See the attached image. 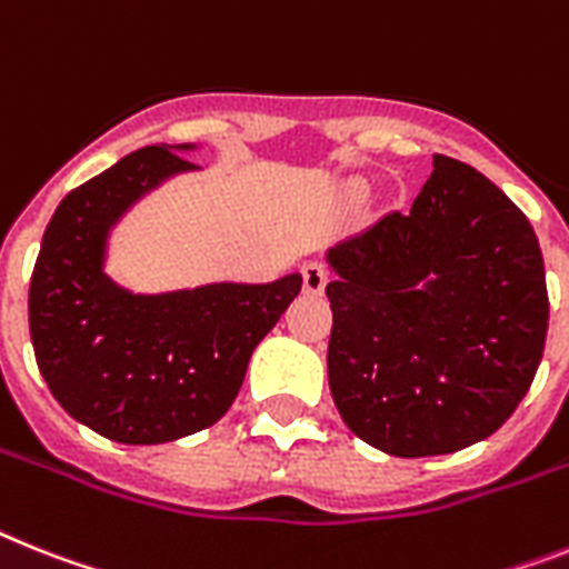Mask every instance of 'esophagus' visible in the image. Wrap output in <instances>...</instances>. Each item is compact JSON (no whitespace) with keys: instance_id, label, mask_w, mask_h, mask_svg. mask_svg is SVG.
<instances>
[{"instance_id":"1","label":"esophagus","mask_w":569,"mask_h":569,"mask_svg":"<svg viewBox=\"0 0 569 569\" xmlns=\"http://www.w3.org/2000/svg\"><path fill=\"white\" fill-rule=\"evenodd\" d=\"M327 283H329L327 266L318 260H309L307 266H303V289H307L309 295H321L323 289H327Z\"/></svg>"}]
</instances>
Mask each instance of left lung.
Here are the masks:
<instances>
[{
  "instance_id": "1",
  "label": "left lung",
  "mask_w": 569,
  "mask_h": 569,
  "mask_svg": "<svg viewBox=\"0 0 569 569\" xmlns=\"http://www.w3.org/2000/svg\"><path fill=\"white\" fill-rule=\"evenodd\" d=\"M327 370L358 439L433 457L495 433L527 396L550 321L538 237L475 167L433 156L410 211L327 251Z\"/></svg>"
}]
</instances>
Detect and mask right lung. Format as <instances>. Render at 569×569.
Masks as SVG:
<instances>
[{
	"label": "right lung",
	"mask_w": 569,
	"mask_h": 569,
	"mask_svg": "<svg viewBox=\"0 0 569 569\" xmlns=\"http://www.w3.org/2000/svg\"><path fill=\"white\" fill-rule=\"evenodd\" d=\"M152 144L71 190L42 233L28 292L42 379L69 417L127 446H159L219 422L248 358L300 292L274 283H208L136 295L103 271L109 231L161 181L199 170Z\"/></svg>",
	"instance_id": "add662e5"
}]
</instances>
